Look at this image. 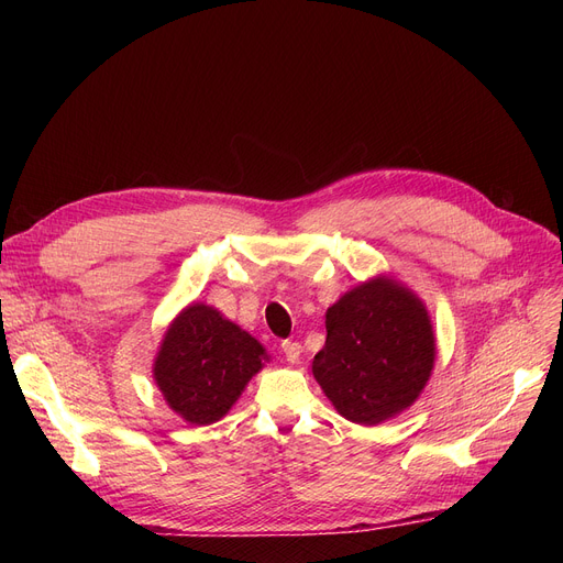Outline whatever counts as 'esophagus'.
Instances as JSON below:
<instances>
[{
	"label": "esophagus",
	"mask_w": 563,
	"mask_h": 563,
	"mask_svg": "<svg viewBox=\"0 0 563 563\" xmlns=\"http://www.w3.org/2000/svg\"><path fill=\"white\" fill-rule=\"evenodd\" d=\"M280 349H283V353H285L287 363H297V361H299V356H301V344H299V342H294V340H283Z\"/></svg>",
	"instance_id": "obj_1"
}]
</instances>
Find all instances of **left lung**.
<instances>
[{
    "label": "left lung",
    "instance_id": "1",
    "mask_svg": "<svg viewBox=\"0 0 563 563\" xmlns=\"http://www.w3.org/2000/svg\"><path fill=\"white\" fill-rule=\"evenodd\" d=\"M435 361L427 308L416 294L376 278L327 312V344L312 374L342 418L378 424L416 401Z\"/></svg>",
    "mask_w": 563,
    "mask_h": 563
}]
</instances>
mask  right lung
I'll list each match as a JSON object with an SVG mask.
<instances>
[{
	"instance_id": "obj_1",
	"label": "right lung",
	"mask_w": 563,
	"mask_h": 563,
	"mask_svg": "<svg viewBox=\"0 0 563 563\" xmlns=\"http://www.w3.org/2000/svg\"><path fill=\"white\" fill-rule=\"evenodd\" d=\"M262 361L264 349L255 338L214 308L194 303L170 323L153 372L177 416L212 424L262 369Z\"/></svg>"
}]
</instances>
